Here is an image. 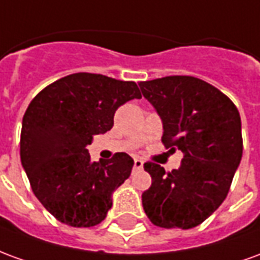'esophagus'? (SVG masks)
<instances>
[{"instance_id":"1","label":"esophagus","mask_w":260,"mask_h":260,"mask_svg":"<svg viewBox=\"0 0 260 260\" xmlns=\"http://www.w3.org/2000/svg\"><path fill=\"white\" fill-rule=\"evenodd\" d=\"M134 169L135 170L143 169V161H142L141 158H135V161H134Z\"/></svg>"}]
</instances>
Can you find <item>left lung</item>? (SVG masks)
<instances>
[{
  "label": "left lung",
  "mask_w": 260,
  "mask_h": 260,
  "mask_svg": "<svg viewBox=\"0 0 260 260\" xmlns=\"http://www.w3.org/2000/svg\"><path fill=\"white\" fill-rule=\"evenodd\" d=\"M163 124L164 146L184 153L180 169L166 174L145 163L152 186L142 193L149 220L163 229H193L223 203L242 157L241 117L234 103L193 76L139 83Z\"/></svg>",
  "instance_id": "obj_1"
}]
</instances>
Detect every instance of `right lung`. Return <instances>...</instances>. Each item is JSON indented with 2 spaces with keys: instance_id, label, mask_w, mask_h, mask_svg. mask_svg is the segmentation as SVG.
Returning <instances> with one entry per match:
<instances>
[{
  "instance_id": "add662e5",
  "label": "right lung",
  "mask_w": 260,
  "mask_h": 260,
  "mask_svg": "<svg viewBox=\"0 0 260 260\" xmlns=\"http://www.w3.org/2000/svg\"><path fill=\"white\" fill-rule=\"evenodd\" d=\"M141 97L135 82L79 72L31 100L22 121L20 161L33 193L61 223L91 227L106 218L134 160L115 153L96 163L86 146L113 128L118 107Z\"/></svg>"
}]
</instances>
